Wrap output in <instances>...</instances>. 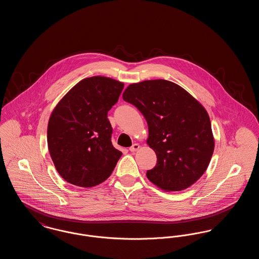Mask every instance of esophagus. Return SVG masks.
<instances>
[{
  "mask_svg": "<svg viewBox=\"0 0 259 259\" xmlns=\"http://www.w3.org/2000/svg\"><path fill=\"white\" fill-rule=\"evenodd\" d=\"M139 148H140V146H139L138 144H134L131 148H129V150H130L131 152H135L137 150H139Z\"/></svg>",
  "mask_w": 259,
  "mask_h": 259,
  "instance_id": "esophagus-1",
  "label": "esophagus"
}]
</instances>
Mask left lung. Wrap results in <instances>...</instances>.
Wrapping results in <instances>:
<instances>
[{
  "instance_id": "1",
  "label": "left lung",
  "mask_w": 259,
  "mask_h": 259,
  "mask_svg": "<svg viewBox=\"0 0 259 259\" xmlns=\"http://www.w3.org/2000/svg\"><path fill=\"white\" fill-rule=\"evenodd\" d=\"M122 98L148 122L147 143L157 156L155 167L147 172L148 180L166 191L184 190L197 182L214 148L204 107L184 88L165 79L130 84Z\"/></svg>"
}]
</instances>
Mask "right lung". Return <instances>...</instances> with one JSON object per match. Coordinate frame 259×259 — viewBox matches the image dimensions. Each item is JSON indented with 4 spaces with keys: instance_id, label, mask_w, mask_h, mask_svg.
Wrapping results in <instances>:
<instances>
[{
    "instance_id": "1",
    "label": "right lung",
    "mask_w": 259,
    "mask_h": 259,
    "mask_svg": "<svg viewBox=\"0 0 259 259\" xmlns=\"http://www.w3.org/2000/svg\"><path fill=\"white\" fill-rule=\"evenodd\" d=\"M124 84L105 76L80 80L57 104L48 126L51 159L72 185L92 187L105 182L122 152L111 144L108 111Z\"/></svg>"
}]
</instances>
